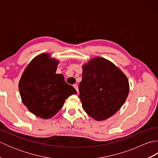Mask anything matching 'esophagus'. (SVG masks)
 Here are the masks:
<instances>
[{
    "mask_svg": "<svg viewBox=\"0 0 158 158\" xmlns=\"http://www.w3.org/2000/svg\"><path fill=\"white\" fill-rule=\"evenodd\" d=\"M73 86H74V88H75V89L77 90V93H79V88H78V85H76V84H75V85H73Z\"/></svg>",
    "mask_w": 158,
    "mask_h": 158,
    "instance_id": "esophagus-1",
    "label": "esophagus"
}]
</instances>
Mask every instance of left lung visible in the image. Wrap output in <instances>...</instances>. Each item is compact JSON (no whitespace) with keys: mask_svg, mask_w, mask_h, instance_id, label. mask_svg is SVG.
Segmentation results:
<instances>
[{"mask_svg":"<svg viewBox=\"0 0 158 158\" xmlns=\"http://www.w3.org/2000/svg\"><path fill=\"white\" fill-rule=\"evenodd\" d=\"M79 89L83 110L93 119L102 121L113 115L125 102L129 83L112 62L96 58L83 66Z\"/></svg>","mask_w":158,"mask_h":158,"instance_id":"1","label":"left lung"}]
</instances>
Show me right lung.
<instances>
[{"label":"right lung","mask_w":158,"mask_h":158,"mask_svg":"<svg viewBox=\"0 0 158 158\" xmlns=\"http://www.w3.org/2000/svg\"><path fill=\"white\" fill-rule=\"evenodd\" d=\"M58 64V60L50 59L48 53L39 55L26 67L19 82L23 103L41 118H51L62 108L66 98L77 94L62 74H56Z\"/></svg>","instance_id":"obj_1"}]
</instances>
